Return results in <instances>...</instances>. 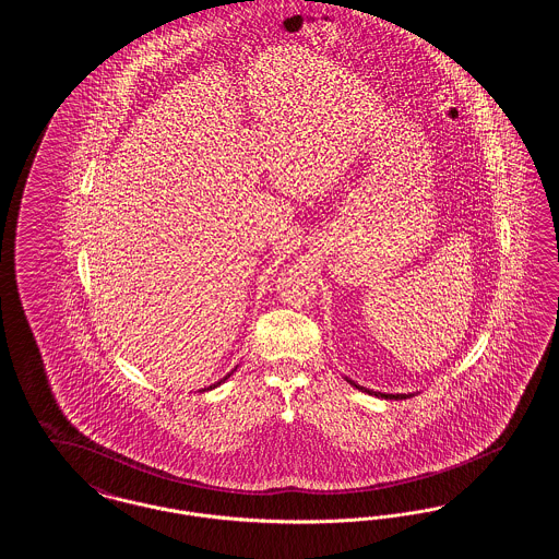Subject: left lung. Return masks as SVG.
Wrapping results in <instances>:
<instances>
[{
	"label": "left lung",
	"mask_w": 559,
	"mask_h": 559,
	"mask_svg": "<svg viewBox=\"0 0 559 559\" xmlns=\"http://www.w3.org/2000/svg\"><path fill=\"white\" fill-rule=\"evenodd\" d=\"M349 381V379H347ZM354 388H358V390H362V392H369L367 388H360V385H356L354 381H349ZM369 394H374V396H379V399H385V400H402V399H408L406 394H381V392H369Z\"/></svg>",
	"instance_id": "8db88e82"
}]
</instances>
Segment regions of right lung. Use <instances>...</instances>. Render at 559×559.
Returning a JSON list of instances; mask_svg holds the SVG:
<instances>
[{
    "label": "right lung",
    "mask_w": 559,
    "mask_h": 559,
    "mask_svg": "<svg viewBox=\"0 0 559 559\" xmlns=\"http://www.w3.org/2000/svg\"><path fill=\"white\" fill-rule=\"evenodd\" d=\"M228 377H230V374H226V377H224V379H222V381H226V379H228ZM222 381H217V383H213V385H210V388H207V390H212V388H217V385H219V383H222Z\"/></svg>",
    "instance_id": "add662e5"
}]
</instances>
